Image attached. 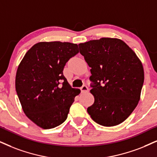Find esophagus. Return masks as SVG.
Returning a JSON list of instances; mask_svg holds the SVG:
<instances>
[{"label":"esophagus","mask_w":157,"mask_h":157,"mask_svg":"<svg viewBox=\"0 0 157 157\" xmlns=\"http://www.w3.org/2000/svg\"><path fill=\"white\" fill-rule=\"evenodd\" d=\"M80 90H81V92L82 93H86V92H88L89 89L88 87L86 86V85H83L80 88Z\"/></svg>","instance_id":"obj_1"}]
</instances>
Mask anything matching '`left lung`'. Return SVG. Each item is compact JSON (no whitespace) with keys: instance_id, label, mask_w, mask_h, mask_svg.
<instances>
[{"instance_id":"obj_1","label":"left lung","mask_w":157,"mask_h":157,"mask_svg":"<svg viewBox=\"0 0 157 157\" xmlns=\"http://www.w3.org/2000/svg\"><path fill=\"white\" fill-rule=\"evenodd\" d=\"M91 67L90 93L95 101L88 113L105 127L124 122L136 109L144 82L141 61L122 40L102 37L79 44Z\"/></svg>"}]
</instances>
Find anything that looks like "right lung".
<instances>
[{"instance_id": "1", "label": "right lung", "mask_w": 157, "mask_h": 157, "mask_svg": "<svg viewBox=\"0 0 157 157\" xmlns=\"http://www.w3.org/2000/svg\"><path fill=\"white\" fill-rule=\"evenodd\" d=\"M79 53L77 44L40 42L26 53L16 75V90L22 109L43 129L60 125L80 89L72 88L63 75L66 63Z\"/></svg>"}]
</instances>
